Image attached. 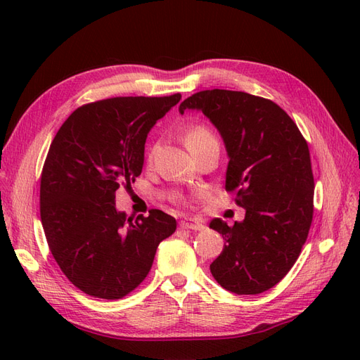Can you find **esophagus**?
Listing matches in <instances>:
<instances>
[{"instance_id":"obj_1","label":"esophagus","mask_w":360,"mask_h":360,"mask_svg":"<svg viewBox=\"0 0 360 360\" xmlns=\"http://www.w3.org/2000/svg\"><path fill=\"white\" fill-rule=\"evenodd\" d=\"M180 228L181 230H193V231H202L205 225L202 224V221H198V219H192V217H189V219H184L180 222Z\"/></svg>"}]
</instances>
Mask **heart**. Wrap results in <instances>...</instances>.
<instances>
[{
	"instance_id": "obj_1",
	"label": "heart",
	"mask_w": 360,
	"mask_h": 360,
	"mask_svg": "<svg viewBox=\"0 0 360 360\" xmlns=\"http://www.w3.org/2000/svg\"><path fill=\"white\" fill-rule=\"evenodd\" d=\"M212 138H214V136H213V134L207 127H204V126H193V127H191L188 130V134H186V146L191 147L193 144L204 143V141L212 139Z\"/></svg>"
}]
</instances>
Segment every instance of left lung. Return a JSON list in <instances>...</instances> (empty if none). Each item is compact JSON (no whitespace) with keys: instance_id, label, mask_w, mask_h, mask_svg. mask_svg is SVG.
I'll return each mask as SVG.
<instances>
[{"instance_id":"left-lung-1","label":"left lung","mask_w":360,"mask_h":360,"mask_svg":"<svg viewBox=\"0 0 360 360\" xmlns=\"http://www.w3.org/2000/svg\"><path fill=\"white\" fill-rule=\"evenodd\" d=\"M210 118L225 143V189L246 210L242 222L210 228L225 245L210 264L217 284L236 294L275 287L300 255L314 213V176L308 143L290 115L264 97L231 90H205L179 108Z\"/></svg>"}]
</instances>
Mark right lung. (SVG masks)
<instances>
[{"mask_svg":"<svg viewBox=\"0 0 360 360\" xmlns=\"http://www.w3.org/2000/svg\"><path fill=\"white\" fill-rule=\"evenodd\" d=\"M180 99L177 93L86 103L52 141L40 179L41 225L61 271L89 296H127L176 231V219L162 210L135 221L118 212L115 192L143 171L150 129Z\"/></svg>","mask_w":360,"mask_h":360,"instance_id":"add662e5","label":"right lung"}]
</instances>
